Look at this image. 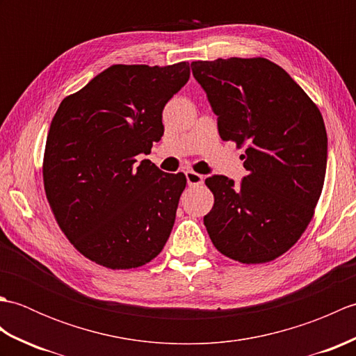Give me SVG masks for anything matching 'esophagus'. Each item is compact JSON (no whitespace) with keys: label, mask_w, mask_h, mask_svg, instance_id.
<instances>
[{"label":"esophagus","mask_w":356,"mask_h":356,"mask_svg":"<svg viewBox=\"0 0 356 356\" xmlns=\"http://www.w3.org/2000/svg\"><path fill=\"white\" fill-rule=\"evenodd\" d=\"M185 176H186V182L190 186H199L203 184V176L199 172H195L193 170H188L185 171Z\"/></svg>","instance_id":"1"}]
</instances>
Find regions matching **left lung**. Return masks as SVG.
Here are the masks:
<instances>
[{
	"label": "left lung",
	"instance_id": "left-lung-1",
	"mask_svg": "<svg viewBox=\"0 0 356 356\" xmlns=\"http://www.w3.org/2000/svg\"><path fill=\"white\" fill-rule=\"evenodd\" d=\"M217 116L218 134L246 145L248 176L238 185L205 180L214 207L203 217L223 255L266 263L291 249L307 228L321 195L327 134L318 107L282 67L264 58L191 63Z\"/></svg>",
	"mask_w": 356,
	"mask_h": 356
}]
</instances>
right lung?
<instances>
[{
    "mask_svg": "<svg viewBox=\"0 0 356 356\" xmlns=\"http://www.w3.org/2000/svg\"><path fill=\"white\" fill-rule=\"evenodd\" d=\"M190 64H116L59 105L45 142L44 190L59 228L87 259L139 268L168 240L184 172L143 159L163 136L162 111Z\"/></svg>",
    "mask_w": 356,
    "mask_h": 356,
    "instance_id": "right-lung-1",
    "label": "right lung"
}]
</instances>
